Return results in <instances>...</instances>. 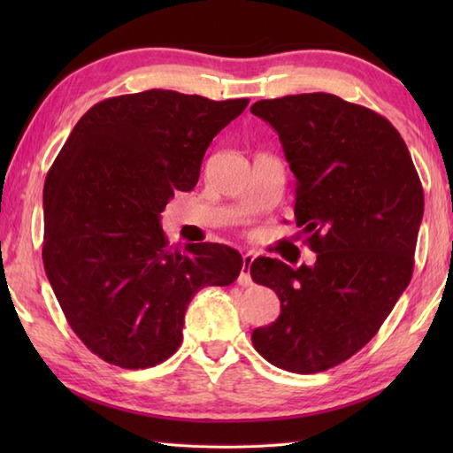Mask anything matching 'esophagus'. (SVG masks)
<instances>
[{
  "label": "esophagus",
  "mask_w": 453,
  "mask_h": 453,
  "mask_svg": "<svg viewBox=\"0 0 453 453\" xmlns=\"http://www.w3.org/2000/svg\"><path fill=\"white\" fill-rule=\"evenodd\" d=\"M253 261H255V257L251 253L243 255V266H242V273H239V278H237V282L242 286H253V278H251Z\"/></svg>",
  "instance_id": "obj_1"
}]
</instances>
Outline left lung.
Returning a JSON list of instances; mask_svg holds the SVG:
<instances>
[{"label": "left lung", "mask_w": 453, "mask_h": 453, "mask_svg": "<svg viewBox=\"0 0 453 453\" xmlns=\"http://www.w3.org/2000/svg\"><path fill=\"white\" fill-rule=\"evenodd\" d=\"M296 177L294 216L315 265L258 257L257 284L273 288L280 315L253 331L276 368L317 373L368 344L411 282L425 195L395 127L331 93L257 101Z\"/></svg>", "instance_id": "8db88e82"}]
</instances>
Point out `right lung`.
<instances>
[{"instance_id": "right-lung-1", "label": "right lung", "mask_w": 453, "mask_h": 453, "mask_svg": "<svg viewBox=\"0 0 453 453\" xmlns=\"http://www.w3.org/2000/svg\"><path fill=\"white\" fill-rule=\"evenodd\" d=\"M249 99L150 89L95 104L75 124L44 182L42 261L73 333L127 370L180 346L200 288L235 282L243 258L218 243L171 247L161 211L196 187L216 134Z\"/></svg>"}]
</instances>
